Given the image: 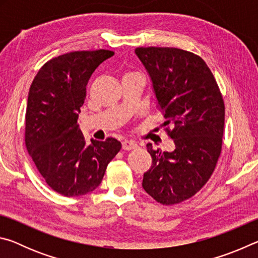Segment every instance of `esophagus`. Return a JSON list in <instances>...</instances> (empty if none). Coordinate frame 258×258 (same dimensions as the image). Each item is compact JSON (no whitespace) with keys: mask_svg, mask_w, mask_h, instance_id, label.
<instances>
[{"mask_svg":"<svg viewBox=\"0 0 258 258\" xmlns=\"http://www.w3.org/2000/svg\"><path fill=\"white\" fill-rule=\"evenodd\" d=\"M139 146L138 143L135 141H132V140H125L123 142V149L124 150H133V149H137Z\"/></svg>","mask_w":258,"mask_h":258,"instance_id":"obj_1","label":"esophagus"}]
</instances>
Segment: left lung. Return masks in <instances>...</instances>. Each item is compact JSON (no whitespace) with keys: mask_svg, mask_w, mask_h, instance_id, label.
I'll return each mask as SVG.
<instances>
[{"mask_svg":"<svg viewBox=\"0 0 258 258\" xmlns=\"http://www.w3.org/2000/svg\"><path fill=\"white\" fill-rule=\"evenodd\" d=\"M152 90L173 130L175 149L148 152L152 164L142 186L163 205L189 199L206 184L222 149L224 102L211 69L199 55L175 47H138Z\"/></svg>","mask_w":258,"mask_h":258,"instance_id":"8db88e82","label":"left lung"}]
</instances>
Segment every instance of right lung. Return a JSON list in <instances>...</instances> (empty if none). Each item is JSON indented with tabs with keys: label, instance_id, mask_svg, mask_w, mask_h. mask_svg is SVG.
I'll use <instances>...</instances> for the list:
<instances>
[{
	"label": "right lung",
	"instance_id": "add662e5",
	"mask_svg": "<svg viewBox=\"0 0 258 258\" xmlns=\"http://www.w3.org/2000/svg\"><path fill=\"white\" fill-rule=\"evenodd\" d=\"M109 50L75 51L43 66L30 85L25 142L35 166L52 190L66 197L92 192L120 150L118 140L86 142L77 119L86 85Z\"/></svg>",
	"mask_w": 258,
	"mask_h": 258
}]
</instances>
